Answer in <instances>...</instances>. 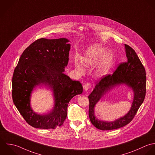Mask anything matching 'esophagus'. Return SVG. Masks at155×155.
Instances as JSON below:
<instances>
[{
    "label": "esophagus",
    "mask_w": 155,
    "mask_h": 155,
    "mask_svg": "<svg viewBox=\"0 0 155 155\" xmlns=\"http://www.w3.org/2000/svg\"><path fill=\"white\" fill-rule=\"evenodd\" d=\"M90 87H91V84H90V83H89V82L86 83V84H84V90H85V91H87L88 90H89V89L90 88Z\"/></svg>",
    "instance_id": "obj_1"
}]
</instances>
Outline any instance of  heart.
Masks as SVG:
<instances>
[{
    "mask_svg": "<svg viewBox=\"0 0 155 155\" xmlns=\"http://www.w3.org/2000/svg\"><path fill=\"white\" fill-rule=\"evenodd\" d=\"M105 53V49L99 45L92 46L86 52L84 57L82 58V64L87 67H92L96 65ZM113 61V57L110 53H106L99 63L96 70V74L98 77L105 75L109 71ZM77 68L82 73L84 72L82 67L78 65Z\"/></svg>",
    "mask_w": 155,
    "mask_h": 155,
    "instance_id": "obj_1",
    "label": "heart"
}]
</instances>
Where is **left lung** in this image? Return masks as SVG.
Masks as SVG:
<instances>
[{
  "label": "left lung",
  "mask_w": 155,
  "mask_h": 155,
  "mask_svg": "<svg viewBox=\"0 0 155 155\" xmlns=\"http://www.w3.org/2000/svg\"><path fill=\"white\" fill-rule=\"evenodd\" d=\"M127 61L121 63L112 74L103 76L89 95V117L91 123L102 130H113L129 124L134 118L146 96V73L145 68L135 51L124 45ZM125 84L134 91V97L130 111L124 116L114 122H104L97 119L94 115L96 103L112 87Z\"/></svg>",
  "instance_id": "left-lung-1"
}]
</instances>
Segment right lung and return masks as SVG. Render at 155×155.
<instances>
[{
	"label": "right lung",
	"instance_id": "right-lung-1",
	"mask_svg": "<svg viewBox=\"0 0 155 155\" xmlns=\"http://www.w3.org/2000/svg\"><path fill=\"white\" fill-rule=\"evenodd\" d=\"M66 38H40L21 54L12 79L13 102L26 121L38 129H55L61 126L67 115L70 100L82 93L79 81L64 74L68 62L70 45ZM41 83L54 91L55 105L50 113H35L30 104L33 89Z\"/></svg>",
	"mask_w": 155,
	"mask_h": 155
}]
</instances>
